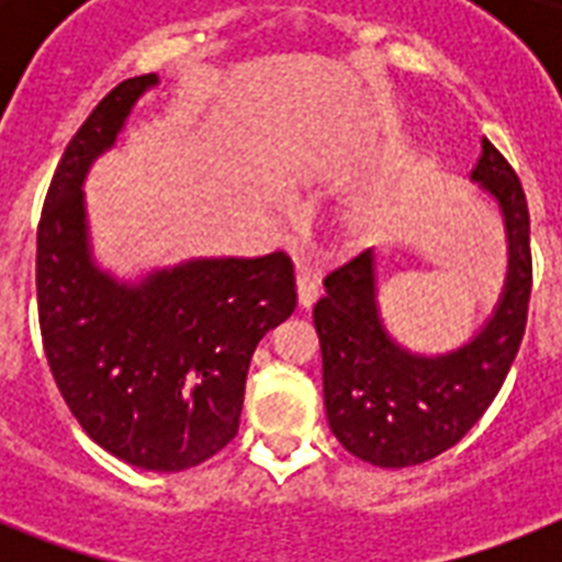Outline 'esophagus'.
Here are the masks:
<instances>
[{"mask_svg":"<svg viewBox=\"0 0 562 562\" xmlns=\"http://www.w3.org/2000/svg\"><path fill=\"white\" fill-rule=\"evenodd\" d=\"M317 297H321V280H317V271L312 268V265L297 262V300H300V306L308 308Z\"/></svg>","mask_w":562,"mask_h":562,"instance_id":"obj_1","label":"esophagus"}]
</instances>
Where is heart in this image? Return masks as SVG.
<instances>
[{"mask_svg": "<svg viewBox=\"0 0 562 562\" xmlns=\"http://www.w3.org/2000/svg\"><path fill=\"white\" fill-rule=\"evenodd\" d=\"M356 221H359V224H368L370 218H368V215H361V218H356Z\"/></svg>", "mask_w": 562, "mask_h": 562, "instance_id": "b5f03b06", "label": "heart"}]
</instances>
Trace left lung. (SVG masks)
Returning a JSON list of instances; mask_svg holds the SVG:
<instances>
[{
    "label": "left lung",
    "instance_id": "left-lung-1",
    "mask_svg": "<svg viewBox=\"0 0 562 562\" xmlns=\"http://www.w3.org/2000/svg\"><path fill=\"white\" fill-rule=\"evenodd\" d=\"M470 178L498 203L507 233L505 289L470 341L440 356L393 341L379 312L373 250L329 273L312 312L329 428L347 452L373 467H417L452 449L496 400L522 344L531 300V218L522 183L490 139H481Z\"/></svg>",
    "mask_w": 562,
    "mask_h": 562
}]
</instances>
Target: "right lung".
Instances as JSON below:
<instances>
[{
  "instance_id": "right-lung-1",
  "label": "right lung",
  "mask_w": 562,
  "mask_h": 562,
  "mask_svg": "<svg viewBox=\"0 0 562 562\" xmlns=\"http://www.w3.org/2000/svg\"><path fill=\"white\" fill-rule=\"evenodd\" d=\"M157 83L151 72L113 87L66 145L37 227V308L83 431L131 467L180 472L236 437L256 344L291 317L297 289L282 250L189 259L136 282L95 265L83 180Z\"/></svg>"
}]
</instances>
